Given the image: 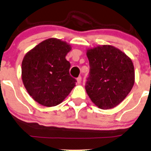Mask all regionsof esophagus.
I'll return each mask as SVG.
<instances>
[{
  "label": "esophagus",
  "mask_w": 151,
  "mask_h": 151,
  "mask_svg": "<svg viewBox=\"0 0 151 151\" xmlns=\"http://www.w3.org/2000/svg\"><path fill=\"white\" fill-rule=\"evenodd\" d=\"M77 83H78V84H80V83H81V82H82V77H77Z\"/></svg>",
  "instance_id": "obj_1"
}]
</instances>
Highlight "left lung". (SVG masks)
Wrapping results in <instances>:
<instances>
[{"label":"left lung","mask_w":151,"mask_h":151,"mask_svg":"<svg viewBox=\"0 0 151 151\" xmlns=\"http://www.w3.org/2000/svg\"><path fill=\"white\" fill-rule=\"evenodd\" d=\"M90 74L85 90L99 108L109 109L125 99L134 84L132 60L112 45H99L88 49Z\"/></svg>","instance_id":"1"}]
</instances>
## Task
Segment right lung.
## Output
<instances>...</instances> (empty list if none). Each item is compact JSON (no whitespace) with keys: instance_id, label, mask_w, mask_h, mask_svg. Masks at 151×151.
I'll use <instances>...</instances> for the list:
<instances>
[{"instance_id":"right-lung-1","label":"right lung","mask_w":151,"mask_h":151,"mask_svg":"<svg viewBox=\"0 0 151 151\" xmlns=\"http://www.w3.org/2000/svg\"><path fill=\"white\" fill-rule=\"evenodd\" d=\"M71 45L56 38L43 41L28 51L22 62V80L34 101L45 106L60 104L75 86L66 55Z\"/></svg>"}]
</instances>
